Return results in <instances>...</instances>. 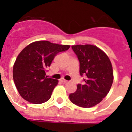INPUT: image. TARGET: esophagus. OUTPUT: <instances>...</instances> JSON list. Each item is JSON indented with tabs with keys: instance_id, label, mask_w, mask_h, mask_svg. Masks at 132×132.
Segmentation results:
<instances>
[{
	"instance_id": "34e87169",
	"label": "esophagus",
	"mask_w": 132,
	"mask_h": 132,
	"mask_svg": "<svg viewBox=\"0 0 132 132\" xmlns=\"http://www.w3.org/2000/svg\"><path fill=\"white\" fill-rule=\"evenodd\" d=\"M61 82H64V83H65V82H68V80H65V79H61Z\"/></svg>"
}]
</instances>
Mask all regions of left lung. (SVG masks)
Returning <instances> with one entry per match:
<instances>
[{"mask_svg":"<svg viewBox=\"0 0 132 132\" xmlns=\"http://www.w3.org/2000/svg\"><path fill=\"white\" fill-rule=\"evenodd\" d=\"M80 63V74L87 76L85 85L79 84L69 94L70 101L82 108H90L103 100L109 93L114 80L111 61L96 45H72Z\"/></svg>","mask_w":132,"mask_h":132,"instance_id":"left-lung-1","label":"left lung"}]
</instances>
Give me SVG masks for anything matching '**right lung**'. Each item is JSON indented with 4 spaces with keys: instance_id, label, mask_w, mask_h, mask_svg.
Here are the masks:
<instances>
[{
    "instance_id": "1",
    "label": "right lung",
    "mask_w": 132,
    "mask_h": 132,
    "mask_svg": "<svg viewBox=\"0 0 132 132\" xmlns=\"http://www.w3.org/2000/svg\"><path fill=\"white\" fill-rule=\"evenodd\" d=\"M69 47V45L36 41L21 51L12 73L16 88L24 100L32 104H42L51 98L59 81L45 77V69L51 65L56 55Z\"/></svg>"
}]
</instances>
